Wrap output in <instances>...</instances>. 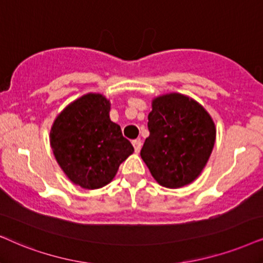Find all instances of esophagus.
<instances>
[{
  "label": "esophagus",
  "mask_w": 263,
  "mask_h": 263,
  "mask_svg": "<svg viewBox=\"0 0 263 263\" xmlns=\"http://www.w3.org/2000/svg\"><path fill=\"white\" fill-rule=\"evenodd\" d=\"M132 144H134V148H135V152L136 153H139L142 148V142L141 139H135V141H132Z\"/></svg>",
  "instance_id": "34e87169"
}]
</instances>
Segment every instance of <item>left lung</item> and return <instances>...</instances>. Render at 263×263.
Listing matches in <instances>:
<instances>
[{
  "label": "left lung",
  "mask_w": 263,
  "mask_h": 263,
  "mask_svg": "<svg viewBox=\"0 0 263 263\" xmlns=\"http://www.w3.org/2000/svg\"><path fill=\"white\" fill-rule=\"evenodd\" d=\"M149 137L141 156L155 181L166 188L192 183L205 167L216 139L210 114L181 95L156 97L148 115Z\"/></svg>",
  "instance_id": "left-lung-1"
}]
</instances>
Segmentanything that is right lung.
I'll list each match as a JSON object with an SVG mask.
<instances>
[{"instance_id":"1","label":"right lung","mask_w":263,"mask_h":263,"mask_svg":"<svg viewBox=\"0 0 263 263\" xmlns=\"http://www.w3.org/2000/svg\"><path fill=\"white\" fill-rule=\"evenodd\" d=\"M109 111L110 102L104 96L87 93L70 103L51 128L55 160L72 183L85 189L110 183L121 162L134 153Z\"/></svg>"}]
</instances>
